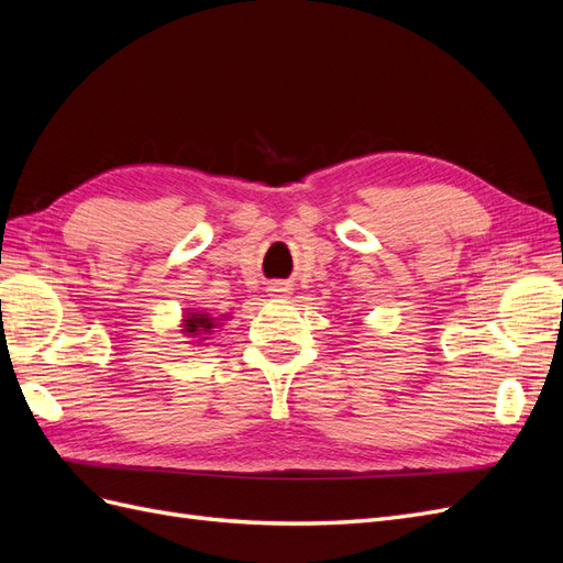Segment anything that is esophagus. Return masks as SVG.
<instances>
[{
	"label": "esophagus",
	"mask_w": 563,
	"mask_h": 563,
	"mask_svg": "<svg viewBox=\"0 0 563 563\" xmlns=\"http://www.w3.org/2000/svg\"><path fill=\"white\" fill-rule=\"evenodd\" d=\"M275 291H284V288H275Z\"/></svg>",
	"instance_id": "obj_1"
}]
</instances>
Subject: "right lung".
<instances>
[{"instance_id":"right-lung-1","label":"right lung","mask_w":563,"mask_h":563,"mask_svg":"<svg viewBox=\"0 0 563 563\" xmlns=\"http://www.w3.org/2000/svg\"><path fill=\"white\" fill-rule=\"evenodd\" d=\"M218 323L209 317V314H190L185 319V333H190V335H203V333H211V329H216Z\"/></svg>"}]
</instances>
